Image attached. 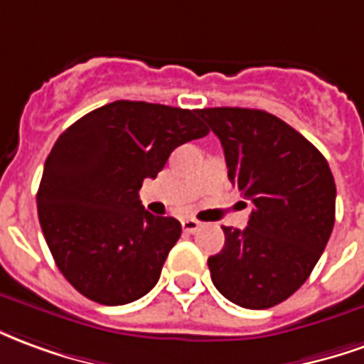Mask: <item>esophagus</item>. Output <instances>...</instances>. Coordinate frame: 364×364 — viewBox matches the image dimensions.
<instances>
[{"label": "esophagus", "mask_w": 364, "mask_h": 364, "mask_svg": "<svg viewBox=\"0 0 364 364\" xmlns=\"http://www.w3.org/2000/svg\"><path fill=\"white\" fill-rule=\"evenodd\" d=\"M200 228H202V221H198V219H182V229H184L186 233H196Z\"/></svg>", "instance_id": "obj_1"}]
</instances>
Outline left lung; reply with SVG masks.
Here are the masks:
<instances>
[{
    "mask_svg": "<svg viewBox=\"0 0 364 364\" xmlns=\"http://www.w3.org/2000/svg\"><path fill=\"white\" fill-rule=\"evenodd\" d=\"M218 135L228 174L252 211L245 229L223 228V249L208 259L211 282L229 301L267 310L300 288L335 223V180L306 136L272 113L247 107L198 109Z\"/></svg>",
    "mask_w": 364,
    "mask_h": 364,
    "instance_id": "left-lung-1",
    "label": "left lung"
}]
</instances>
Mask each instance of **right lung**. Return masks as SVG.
<instances>
[{
  "mask_svg": "<svg viewBox=\"0 0 364 364\" xmlns=\"http://www.w3.org/2000/svg\"><path fill=\"white\" fill-rule=\"evenodd\" d=\"M210 133L198 109L119 100L58 136L37 192L46 245L64 278L104 306L143 298L182 233L143 208L139 190L170 153Z\"/></svg>",
  "mask_w": 364,
  "mask_h": 364,
  "instance_id": "obj_1",
  "label": "right lung"
}]
</instances>
